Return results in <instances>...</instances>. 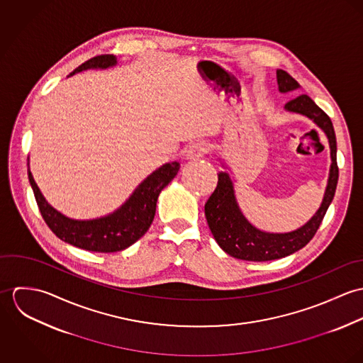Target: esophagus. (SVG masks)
<instances>
[{
    "instance_id": "34e87169",
    "label": "esophagus",
    "mask_w": 363,
    "mask_h": 363,
    "mask_svg": "<svg viewBox=\"0 0 363 363\" xmlns=\"http://www.w3.org/2000/svg\"><path fill=\"white\" fill-rule=\"evenodd\" d=\"M208 152L207 145L203 144V143H197V144H193L187 152H186V159L187 160H200L203 159L206 154Z\"/></svg>"
}]
</instances>
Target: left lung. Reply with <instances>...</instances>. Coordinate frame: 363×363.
<instances>
[{"mask_svg": "<svg viewBox=\"0 0 363 363\" xmlns=\"http://www.w3.org/2000/svg\"><path fill=\"white\" fill-rule=\"evenodd\" d=\"M278 89L281 94L292 92L301 85L284 69H277ZM285 110L306 116L325 134L330 145L331 166L327 187L321 206L311 219L301 228L285 233H271L259 230L252 225L240 211L235 196V187L230 174L219 172L218 184L206 204V218L213 239L219 247L235 259L246 261H269L286 257L305 247L315 235L327 209L330 207L337 183V140L330 117L311 101L308 95H301L285 104ZM223 167L228 169L226 164Z\"/></svg>", "mask_w": 363, "mask_h": 363, "instance_id": "8db88e82", "label": "left lung"}]
</instances>
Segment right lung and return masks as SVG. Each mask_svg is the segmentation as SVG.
<instances>
[{"instance_id": "1", "label": "right lung", "mask_w": 363, "mask_h": 363, "mask_svg": "<svg viewBox=\"0 0 363 363\" xmlns=\"http://www.w3.org/2000/svg\"><path fill=\"white\" fill-rule=\"evenodd\" d=\"M116 64L117 60L111 54L98 55L79 65L69 77L85 69H104ZM179 169V162L162 164L134 190L121 207L95 219H72L62 215L46 201L30 169H28V177L40 213L57 238L84 250L114 253L130 247L147 233L155 216L157 197L174 179Z\"/></svg>"}]
</instances>
